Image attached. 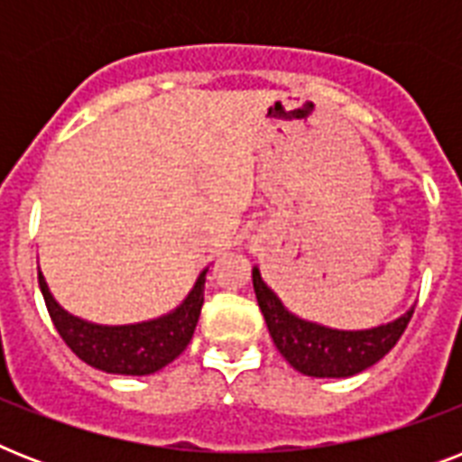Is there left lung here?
Segmentation results:
<instances>
[{
    "label": "left lung",
    "mask_w": 462,
    "mask_h": 462,
    "mask_svg": "<svg viewBox=\"0 0 462 462\" xmlns=\"http://www.w3.org/2000/svg\"><path fill=\"white\" fill-rule=\"evenodd\" d=\"M252 278L261 314L266 319L268 333L273 337L275 347L297 372L316 376V379L355 376V374L376 365L401 340L410 319H412V311H415V309H410L401 319L376 326V328H326V326L304 321L300 316L290 314L273 290L261 281L259 268H254Z\"/></svg>",
    "instance_id": "1"
}]
</instances>
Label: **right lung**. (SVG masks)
<instances>
[{
	"label": "right lung",
	"mask_w": 462,
	"mask_h": 462,
	"mask_svg": "<svg viewBox=\"0 0 462 462\" xmlns=\"http://www.w3.org/2000/svg\"><path fill=\"white\" fill-rule=\"evenodd\" d=\"M38 282L54 328L60 330L61 340L71 347L76 357L107 374L146 376L170 365L187 350L203 307L206 271L199 275L194 290L172 314L132 326H97L71 316L54 302L40 271Z\"/></svg>",
	"instance_id": "add662e5"
}]
</instances>
